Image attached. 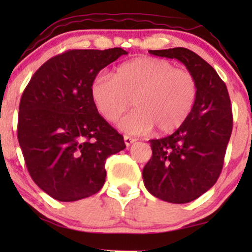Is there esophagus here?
I'll return each mask as SVG.
<instances>
[{"mask_svg":"<svg viewBox=\"0 0 252 252\" xmlns=\"http://www.w3.org/2000/svg\"><path fill=\"white\" fill-rule=\"evenodd\" d=\"M124 141H125V144H126V146H127V147H129L130 144L135 142L136 139H134V137H130V136H128V135H125V136H124Z\"/></svg>","mask_w":252,"mask_h":252,"instance_id":"34e87169","label":"esophagus"}]
</instances>
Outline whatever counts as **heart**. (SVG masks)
Listing matches in <instances>:
<instances>
[{"label":"heart","instance_id":"b5f03b06","mask_svg":"<svg viewBox=\"0 0 252 252\" xmlns=\"http://www.w3.org/2000/svg\"><path fill=\"white\" fill-rule=\"evenodd\" d=\"M89 92L93 104L109 123H116L130 104L135 106L120 128L141 135L154 127L160 134L180 128L194 109L198 86L190 72L168 61L139 57L119 65L111 77H96Z\"/></svg>","mask_w":252,"mask_h":252}]
</instances>
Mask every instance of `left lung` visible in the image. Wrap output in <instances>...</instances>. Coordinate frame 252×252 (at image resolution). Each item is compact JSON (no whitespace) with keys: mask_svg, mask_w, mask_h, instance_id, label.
<instances>
[{"mask_svg":"<svg viewBox=\"0 0 252 252\" xmlns=\"http://www.w3.org/2000/svg\"><path fill=\"white\" fill-rule=\"evenodd\" d=\"M149 53L180 61L197 81L190 116L171 135L150 140L153 156L142 172L151 195L184 204L208 191L221 173L233 129L230 98L215 68L194 51L179 47Z\"/></svg>","mask_w":252,"mask_h":252,"instance_id":"8db88e82","label":"left lung"}]
</instances>
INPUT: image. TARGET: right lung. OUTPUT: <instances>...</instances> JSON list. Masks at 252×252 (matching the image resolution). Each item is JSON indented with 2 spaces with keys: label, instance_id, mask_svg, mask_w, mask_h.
Wrapping results in <instances>:
<instances>
[{
  "label": "right lung",
  "instance_id": "add662e5",
  "mask_svg": "<svg viewBox=\"0 0 252 252\" xmlns=\"http://www.w3.org/2000/svg\"><path fill=\"white\" fill-rule=\"evenodd\" d=\"M122 55V48L67 50L41 65L23 93L19 146L31 178L57 201L96 194L105 182L106 158L126 148L89 92L98 72Z\"/></svg>",
  "mask_w": 252,
  "mask_h": 252
}]
</instances>
